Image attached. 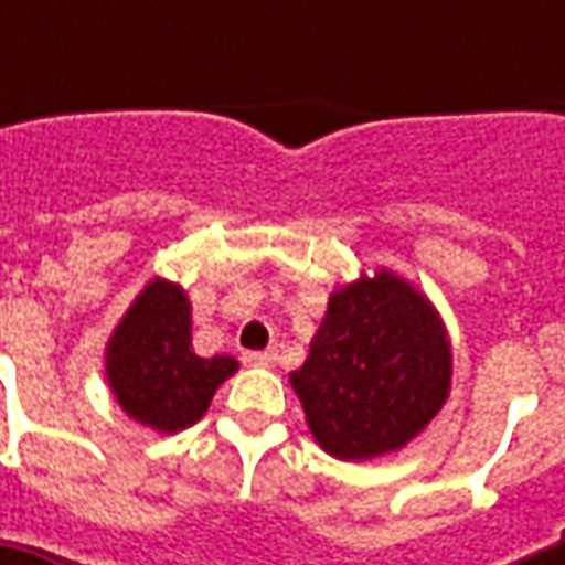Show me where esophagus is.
<instances>
[{
  "label": "esophagus",
  "mask_w": 565,
  "mask_h": 565,
  "mask_svg": "<svg viewBox=\"0 0 565 565\" xmlns=\"http://www.w3.org/2000/svg\"><path fill=\"white\" fill-rule=\"evenodd\" d=\"M276 349H264V352H245V361L248 364H257V367H273L276 364Z\"/></svg>",
  "instance_id": "esophagus-1"
}]
</instances>
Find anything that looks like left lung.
Returning a JSON list of instances; mask_svg holds the SVG:
<instances>
[{
  "label": "left lung",
  "instance_id": "left-lung-1",
  "mask_svg": "<svg viewBox=\"0 0 565 565\" xmlns=\"http://www.w3.org/2000/svg\"><path fill=\"white\" fill-rule=\"evenodd\" d=\"M289 383L333 459L399 452L449 399L452 345L444 317L399 273H361L330 292L311 352Z\"/></svg>",
  "mask_w": 565,
  "mask_h": 565
}]
</instances>
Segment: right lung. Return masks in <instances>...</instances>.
Returning <instances> with one entry per match:
<instances>
[{"label":"right lung","mask_w":565,"mask_h":565,"mask_svg":"<svg viewBox=\"0 0 565 565\" xmlns=\"http://www.w3.org/2000/svg\"><path fill=\"white\" fill-rule=\"evenodd\" d=\"M238 371L232 355L201 359L191 345V298L163 276L150 279L106 342V380L131 422L179 434L204 418L213 393Z\"/></svg>","instance_id":"obj_1"}]
</instances>
